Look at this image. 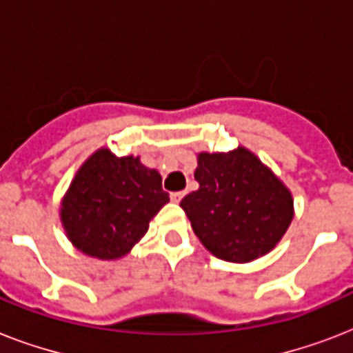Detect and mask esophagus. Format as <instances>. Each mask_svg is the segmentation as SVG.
<instances>
[{
  "label": "esophagus",
  "mask_w": 353,
  "mask_h": 353,
  "mask_svg": "<svg viewBox=\"0 0 353 353\" xmlns=\"http://www.w3.org/2000/svg\"><path fill=\"white\" fill-rule=\"evenodd\" d=\"M183 196H185V192H172L170 199L172 201H176V203H179V201L183 199Z\"/></svg>",
  "instance_id": "esophagus-1"
}]
</instances>
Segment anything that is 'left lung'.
<instances>
[{"mask_svg":"<svg viewBox=\"0 0 353 353\" xmlns=\"http://www.w3.org/2000/svg\"><path fill=\"white\" fill-rule=\"evenodd\" d=\"M198 190L181 199L199 241L216 258L247 263L273 251L295 216L291 190L251 150L199 152Z\"/></svg>","mask_w":353,"mask_h":353,"instance_id":"8db88e82","label":"left lung"}]
</instances>
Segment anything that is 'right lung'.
Returning a JSON list of instances; mask_svg holds the SVG:
<instances>
[{
  "instance_id": "1",
  "label": "right lung",
  "mask_w": 353,
  "mask_h": 353,
  "mask_svg": "<svg viewBox=\"0 0 353 353\" xmlns=\"http://www.w3.org/2000/svg\"><path fill=\"white\" fill-rule=\"evenodd\" d=\"M170 201L161 174L135 155L99 148L80 165L60 203V221L79 251L119 260L146 234L150 221Z\"/></svg>"
}]
</instances>
